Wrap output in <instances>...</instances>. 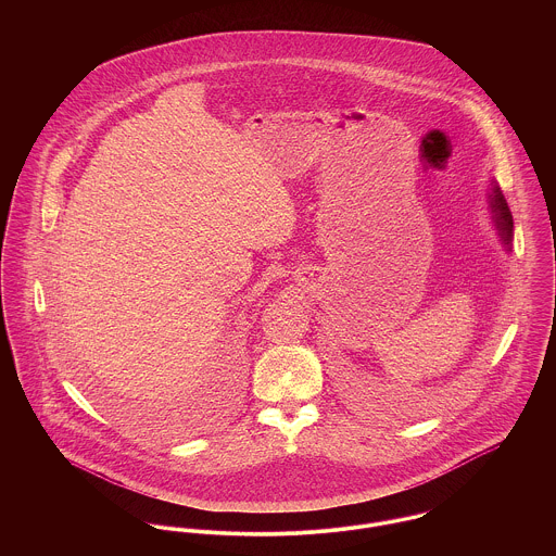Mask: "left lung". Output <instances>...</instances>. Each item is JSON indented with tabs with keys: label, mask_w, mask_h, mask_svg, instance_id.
Here are the masks:
<instances>
[{
	"label": "left lung",
	"mask_w": 556,
	"mask_h": 556,
	"mask_svg": "<svg viewBox=\"0 0 556 556\" xmlns=\"http://www.w3.org/2000/svg\"><path fill=\"white\" fill-rule=\"evenodd\" d=\"M492 212H494V220H496V227L503 236V241L506 245H510V239H513V214L508 211V204L504 200L501 189L496 187L494 193H492Z\"/></svg>",
	"instance_id": "8db88e82"
}]
</instances>
